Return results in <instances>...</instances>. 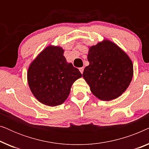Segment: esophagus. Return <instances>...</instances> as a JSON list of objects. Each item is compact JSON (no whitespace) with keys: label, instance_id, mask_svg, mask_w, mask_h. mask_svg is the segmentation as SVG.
Wrapping results in <instances>:
<instances>
[{"label":"esophagus","instance_id":"34e87169","mask_svg":"<svg viewBox=\"0 0 149 149\" xmlns=\"http://www.w3.org/2000/svg\"><path fill=\"white\" fill-rule=\"evenodd\" d=\"M83 70H84V68H83V67H82V68H79V71H80L81 74H82V73L83 72Z\"/></svg>","mask_w":149,"mask_h":149}]
</instances>
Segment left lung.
I'll use <instances>...</instances> for the list:
<instances>
[{
  "label": "left lung",
  "instance_id": "obj_1",
  "mask_svg": "<svg viewBox=\"0 0 149 149\" xmlns=\"http://www.w3.org/2000/svg\"><path fill=\"white\" fill-rule=\"evenodd\" d=\"M87 60L83 77L95 97L110 101L125 92L133 78V63L117 44L104 39L89 47Z\"/></svg>",
  "mask_w": 149,
  "mask_h": 149
}]
</instances>
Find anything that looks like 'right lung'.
<instances>
[{
	"label": "right lung",
	"instance_id": "right-lung-1",
	"mask_svg": "<svg viewBox=\"0 0 149 149\" xmlns=\"http://www.w3.org/2000/svg\"><path fill=\"white\" fill-rule=\"evenodd\" d=\"M62 47H46L30 63L27 80L30 91L40 103L49 107L62 104L68 98L74 82L82 77L68 63Z\"/></svg>",
	"mask_w": 149,
	"mask_h": 149
}]
</instances>
